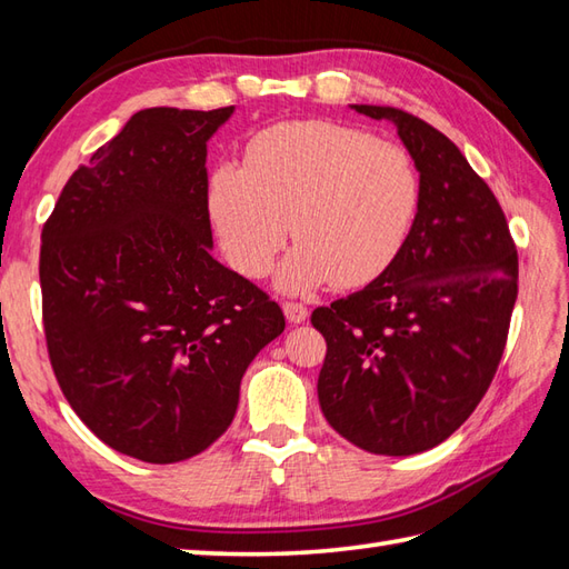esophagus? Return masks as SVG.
Instances as JSON below:
<instances>
[{"label":"esophagus","mask_w":569,"mask_h":569,"mask_svg":"<svg viewBox=\"0 0 569 569\" xmlns=\"http://www.w3.org/2000/svg\"><path fill=\"white\" fill-rule=\"evenodd\" d=\"M283 312H286L288 322H293V325L306 322L308 316H310L308 308H306L303 303H293V300H286V303H283Z\"/></svg>","instance_id":"1"}]
</instances>
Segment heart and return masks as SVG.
<instances>
[{"label":"heart","instance_id":"heart-1","mask_svg":"<svg viewBox=\"0 0 569 569\" xmlns=\"http://www.w3.org/2000/svg\"><path fill=\"white\" fill-rule=\"evenodd\" d=\"M208 196L234 269L263 276L291 232L298 244L276 286L306 293L328 281L361 286L393 261L416 222L420 176L398 143L310 119L259 131L244 166L214 168Z\"/></svg>","mask_w":569,"mask_h":569}]
</instances>
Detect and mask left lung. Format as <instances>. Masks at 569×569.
I'll use <instances>...</instances> for the list:
<instances>
[{
  "label": "left lung",
  "instance_id": "8db88e82",
  "mask_svg": "<svg viewBox=\"0 0 569 569\" xmlns=\"http://www.w3.org/2000/svg\"><path fill=\"white\" fill-rule=\"evenodd\" d=\"M352 110L396 124L420 204L381 276L312 310L328 342L318 398L345 440L406 457L450 438L485 398L509 337L518 253L499 200L442 131L396 107Z\"/></svg>",
  "mask_w": 569,
  "mask_h": 569
}]
</instances>
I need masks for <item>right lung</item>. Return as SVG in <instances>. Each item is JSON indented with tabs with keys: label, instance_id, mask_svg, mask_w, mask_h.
<instances>
[{
	"label": "right lung",
	"instance_id": "1",
	"mask_svg": "<svg viewBox=\"0 0 569 569\" xmlns=\"http://www.w3.org/2000/svg\"><path fill=\"white\" fill-rule=\"evenodd\" d=\"M234 107H151L70 176L41 234L48 357L112 450L196 457L229 428L283 310L212 259L208 141Z\"/></svg>",
	"mask_w": 569,
	"mask_h": 569
}]
</instances>
